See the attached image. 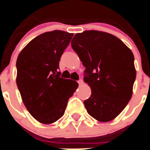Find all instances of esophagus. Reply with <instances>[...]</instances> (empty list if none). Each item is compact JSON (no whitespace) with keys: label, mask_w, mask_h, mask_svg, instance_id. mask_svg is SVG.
Wrapping results in <instances>:
<instances>
[{"label":"esophagus","mask_w":150,"mask_h":150,"mask_svg":"<svg viewBox=\"0 0 150 150\" xmlns=\"http://www.w3.org/2000/svg\"><path fill=\"white\" fill-rule=\"evenodd\" d=\"M78 83L80 86H81L83 84V80H79V81H78Z\"/></svg>","instance_id":"34e87169"}]
</instances>
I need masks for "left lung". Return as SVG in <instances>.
<instances>
[{"label":"left lung","mask_w":150,"mask_h":150,"mask_svg":"<svg viewBox=\"0 0 150 150\" xmlns=\"http://www.w3.org/2000/svg\"><path fill=\"white\" fill-rule=\"evenodd\" d=\"M71 45L86 67L84 82L91 89L83 101L88 114L101 122L114 120L133 94V53L117 36L94 30L76 33Z\"/></svg>","instance_id":"left-lung-1"}]
</instances>
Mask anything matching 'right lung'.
Returning <instances> with one entry per match:
<instances>
[{
  "label": "right lung",
  "instance_id": "right-lung-1",
  "mask_svg": "<svg viewBox=\"0 0 150 150\" xmlns=\"http://www.w3.org/2000/svg\"><path fill=\"white\" fill-rule=\"evenodd\" d=\"M73 33L53 30L32 40L17 59L16 83L30 115L50 125L64 115L69 97L78 83L60 78L59 61Z\"/></svg>",
  "mask_w": 150,
  "mask_h": 150
}]
</instances>
